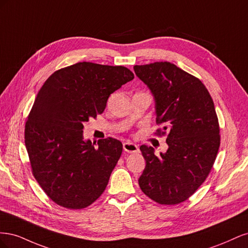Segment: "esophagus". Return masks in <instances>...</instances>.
<instances>
[{
	"mask_svg": "<svg viewBox=\"0 0 248 248\" xmlns=\"http://www.w3.org/2000/svg\"><path fill=\"white\" fill-rule=\"evenodd\" d=\"M123 149L127 153H136L139 151V147L136 144H132V142H129V141L124 142Z\"/></svg>",
	"mask_w": 248,
	"mask_h": 248,
	"instance_id": "esophagus-1",
	"label": "esophagus"
}]
</instances>
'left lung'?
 Segmentation results:
<instances>
[{
  "label": "left lung",
  "instance_id": "obj_1",
  "mask_svg": "<svg viewBox=\"0 0 248 248\" xmlns=\"http://www.w3.org/2000/svg\"><path fill=\"white\" fill-rule=\"evenodd\" d=\"M134 72L155 98L157 136H167L168 151L154 154L140 147L146 168L141 191L160 205L188 200L211 171L220 146L219 123L212 97L196 77L170 62L136 65Z\"/></svg>",
  "mask_w": 248,
  "mask_h": 248
}]
</instances>
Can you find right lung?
Listing matches in <instances>:
<instances>
[{
  "mask_svg": "<svg viewBox=\"0 0 248 248\" xmlns=\"http://www.w3.org/2000/svg\"><path fill=\"white\" fill-rule=\"evenodd\" d=\"M133 78L124 66L79 62L55 71L39 90L25 144L34 178L57 205L84 209L107 188L123 145L112 138L85 141L84 123L102 114L110 94Z\"/></svg>",
  "mask_w": 248,
  "mask_h": 248,
  "instance_id": "add662e5",
  "label": "right lung"
}]
</instances>
